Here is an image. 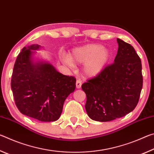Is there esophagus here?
I'll list each match as a JSON object with an SVG mask.
<instances>
[{"mask_svg": "<svg viewBox=\"0 0 154 154\" xmlns=\"http://www.w3.org/2000/svg\"><path fill=\"white\" fill-rule=\"evenodd\" d=\"M82 82H81V80H79V79L77 80V82H76V88H77V89H79V88H81V86H82Z\"/></svg>", "mask_w": 154, "mask_h": 154, "instance_id": "1", "label": "esophagus"}]
</instances>
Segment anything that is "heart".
I'll return each instance as SVG.
<instances>
[{
	"label": "heart",
	"mask_w": 154,
	"mask_h": 154,
	"mask_svg": "<svg viewBox=\"0 0 154 154\" xmlns=\"http://www.w3.org/2000/svg\"><path fill=\"white\" fill-rule=\"evenodd\" d=\"M110 53L106 48L98 44H88L75 48L65 62L73 66V63L83 64V72L88 77H94L103 71L109 61Z\"/></svg>",
	"instance_id": "obj_1"
}]
</instances>
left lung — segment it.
<instances>
[{"label": "left lung", "instance_id": "left-lung-1", "mask_svg": "<svg viewBox=\"0 0 154 154\" xmlns=\"http://www.w3.org/2000/svg\"><path fill=\"white\" fill-rule=\"evenodd\" d=\"M118 54L113 64L82 85L86 94L85 107L93 120L109 122L132 111L143 88L142 65L130 44L117 38Z\"/></svg>", "mask_w": 154, "mask_h": 154}]
</instances>
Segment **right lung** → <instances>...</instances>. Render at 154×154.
<instances>
[{
  "mask_svg": "<svg viewBox=\"0 0 154 154\" xmlns=\"http://www.w3.org/2000/svg\"><path fill=\"white\" fill-rule=\"evenodd\" d=\"M41 45L22 49L13 70L11 90L22 114L41 122L58 120L63 105L76 87V79L58 72L48 62H35L32 55Z\"/></svg>",
  "mask_w": 154,
  "mask_h": 154,
  "instance_id": "add662e5",
  "label": "right lung"
}]
</instances>
